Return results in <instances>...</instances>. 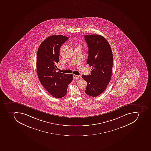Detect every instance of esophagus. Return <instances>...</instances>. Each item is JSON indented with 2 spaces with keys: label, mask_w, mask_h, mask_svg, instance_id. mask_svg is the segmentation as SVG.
Segmentation results:
<instances>
[{
  "label": "esophagus",
  "mask_w": 151,
  "mask_h": 151,
  "mask_svg": "<svg viewBox=\"0 0 151 151\" xmlns=\"http://www.w3.org/2000/svg\"><path fill=\"white\" fill-rule=\"evenodd\" d=\"M79 77H80V76H78V75H74V74L73 75V78L74 80L78 79V78H79Z\"/></svg>",
  "instance_id": "1"
}]
</instances>
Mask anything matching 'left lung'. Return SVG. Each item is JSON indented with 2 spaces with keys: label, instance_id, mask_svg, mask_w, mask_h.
<instances>
[{
  "label": "left lung",
  "instance_id": "1",
  "mask_svg": "<svg viewBox=\"0 0 151 151\" xmlns=\"http://www.w3.org/2000/svg\"><path fill=\"white\" fill-rule=\"evenodd\" d=\"M84 37L88 48L87 63L92 66L90 75L82 76L88 84L85 92L88 96L96 97L105 90L111 79L112 51L102 36L93 34L85 35Z\"/></svg>",
  "mask_w": 151,
  "mask_h": 151
}]
</instances>
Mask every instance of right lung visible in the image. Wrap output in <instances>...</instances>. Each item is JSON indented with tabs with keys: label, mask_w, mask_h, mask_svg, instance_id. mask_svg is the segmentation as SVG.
Instances as JSON below:
<instances>
[{
	"label": "right lung",
	"mask_w": 151,
	"mask_h": 151,
	"mask_svg": "<svg viewBox=\"0 0 151 151\" xmlns=\"http://www.w3.org/2000/svg\"><path fill=\"white\" fill-rule=\"evenodd\" d=\"M69 39L63 35L48 37L40 45L37 55V73L40 82L51 95L56 98L65 96L73 74L56 73L60 49Z\"/></svg>",
	"instance_id": "right-lung-1"
}]
</instances>
